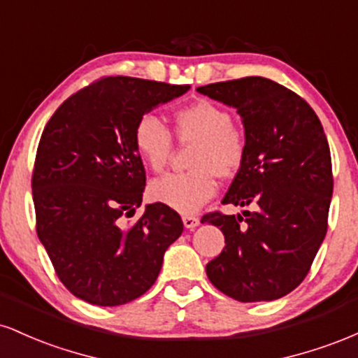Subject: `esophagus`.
Returning a JSON list of instances; mask_svg holds the SVG:
<instances>
[{"label": "esophagus", "instance_id": "obj_1", "mask_svg": "<svg viewBox=\"0 0 358 358\" xmlns=\"http://www.w3.org/2000/svg\"><path fill=\"white\" fill-rule=\"evenodd\" d=\"M199 224H200V220L196 219V217H192V215L183 217V225H185V229H188V231H193V229H195Z\"/></svg>", "mask_w": 358, "mask_h": 358}]
</instances>
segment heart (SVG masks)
Instances as JSON below:
<instances>
[{
	"label": "heart",
	"instance_id": "heart-1",
	"mask_svg": "<svg viewBox=\"0 0 358 358\" xmlns=\"http://www.w3.org/2000/svg\"><path fill=\"white\" fill-rule=\"evenodd\" d=\"M180 139H196L190 165L185 173H168L150 185L155 202L180 213H193L215 195L217 175H236L248 153L245 134L232 124L229 110L210 101H199L175 114ZM133 143L143 163L153 171L166 166L173 150V138L165 122L155 114H143L133 131Z\"/></svg>",
	"mask_w": 358,
	"mask_h": 358
}]
</instances>
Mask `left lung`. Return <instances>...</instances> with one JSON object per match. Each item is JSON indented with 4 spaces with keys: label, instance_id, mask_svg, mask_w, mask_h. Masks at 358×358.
<instances>
[{
    "label": "left lung",
    "instance_id": "left-lung-1",
    "mask_svg": "<svg viewBox=\"0 0 358 358\" xmlns=\"http://www.w3.org/2000/svg\"><path fill=\"white\" fill-rule=\"evenodd\" d=\"M196 92L237 109L248 153L222 202L256 208L203 215L202 224L217 225L225 237L207 276L242 303L286 296L306 278L327 236L334 176L322 122L298 94L264 77Z\"/></svg>",
    "mask_w": 358,
    "mask_h": 358
}]
</instances>
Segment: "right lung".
<instances>
[{"instance_id":"obj_1","label":"right lung","mask_w":358,"mask_h":358,"mask_svg":"<svg viewBox=\"0 0 358 358\" xmlns=\"http://www.w3.org/2000/svg\"><path fill=\"white\" fill-rule=\"evenodd\" d=\"M190 85L104 77L69 97L45 126L36 150V234L73 296L119 306L145 294L183 222L163 203L143 202L146 173L133 143L143 114Z\"/></svg>"}]
</instances>
